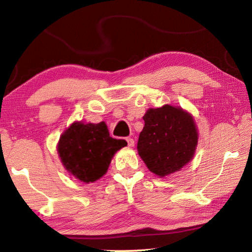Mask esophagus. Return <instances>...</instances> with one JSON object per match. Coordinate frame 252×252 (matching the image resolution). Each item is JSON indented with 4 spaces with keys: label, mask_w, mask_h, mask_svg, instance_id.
Returning <instances> with one entry per match:
<instances>
[{
    "label": "esophagus",
    "mask_w": 252,
    "mask_h": 252,
    "mask_svg": "<svg viewBox=\"0 0 252 252\" xmlns=\"http://www.w3.org/2000/svg\"><path fill=\"white\" fill-rule=\"evenodd\" d=\"M126 142L129 144V147H134V140L132 138H126Z\"/></svg>",
    "instance_id": "34e87169"
}]
</instances>
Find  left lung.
I'll return each instance as SVG.
<instances>
[{
	"label": "left lung",
	"mask_w": 252,
	"mask_h": 252,
	"mask_svg": "<svg viewBox=\"0 0 252 252\" xmlns=\"http://www.w3.org/2000/svg\"><path fill=\"white\" fill-rule=\"evenodd\" d=\"M143 120L138 152L151 172L163 178L181 170L192 160L198 131L189 113L178 106L165 104L149 109Z\"/></svg>",
	"instance_id": "1"
}]
</instances>
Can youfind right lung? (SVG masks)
<instances>
[{"mask_svg": "<svg viewBox=\"0 0 252 252\" xmlns=\"http://www.w3.org/2000/svg\"><path fill=\"white\" fill-rule=\"evenodd\" d=\"M126 146L125 140L111 138L104 122H74L60 138L58 153L67 172L89 183L104 176L114 153Z\"/></svg>", "mask_w": 252, "mask_h": 252, "instance_id": "add662e5", "label": "right lung"}]
</instances>
